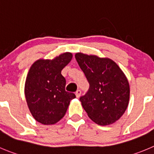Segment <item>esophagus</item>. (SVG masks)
<instances>
[{
  "instance_id": "1",
  "label": "esophagus",
  "mask_w": 154,
  "mask_h": 154,
  "mask_svg": "<svg viewBox=\"0 0 154 154\" xmlns=\"http://www.w3.org/2000/svg\"><path fill=\"white\" fill-rule=\"evenodd\" d=\"M81 94H82L81 91H80V90H77V91L75 92L76 97H79L81 96Z\"/></svg>"
}]
</instances>
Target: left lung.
I'll use <instances>...</instances> for the list:
<instances>
[{
    "instance_id": "8db88e82",
    "label": "left lung",
    "mask_w": 154,
    "mask_h": 154,
    "mask_svg": "<svg viewBox=\"0 0 154 154\" xmlns=\"http://www.w3.org/2000/svg\"><path fill=\"white\" fill-rule=\"evenodd\" d=\"M75 57L90 85L87 94L80 97L83 108L97 125L114 123L123 115L129 102L126 76L109 58L80 52Z\"/></svg>"
}]
</instances>
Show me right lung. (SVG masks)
I'll return each instance as SVG.
<instances>
[{
  "instance_id": "1",
  "label": "right lung",
  "mask_w": 154,
  "mask_h": 154,
  "mask_svg": "<svg viewBox=\"0 0 154 154\" xmlns=\"http://www.w3.org/2000/svg\"><path fill=\"white\" fill-rule=\"evenodd\" d=\"M72 54L66 52L54 59H39L31 66L25 83V97L32 116L43 125H54L65 116L70 100L75 97L66 91L63 69Z\"/></svg>"
}]
</instances>
